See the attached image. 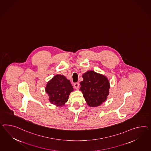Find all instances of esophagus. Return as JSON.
Segmentation results:
<instances>
[{
  "instance_id": "1",
  "label": "esophagus",
  "mask_w": 151,
  "mask_h": 151,
  "mask_svg": "<svg viewBox=\"0 0 151 151\" xmlns=\"http://www.w3.org/2000/svg\"><path fill=\"white\" fill-rule=\"evenodd\" d=\"M73 85L74 88L78 89V88H79V83H75Z\"/></svg>"
}]
</instances>
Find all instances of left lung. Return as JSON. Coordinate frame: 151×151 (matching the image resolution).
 <instances>
[{
    "label": "left lung",
    "instance_id": "obj_1",
    "mask_svg": "<svg viewBox=\"0 0 151 151\" xmlns=\"http://www.w3.org/2000/svg\"><path fill=\"white\" fill-rule=\"evenodd\" d=\"M81 89L87 104L90 107L100 105L109 95V83L104 76L90 70L83 74Z\"/></svg>",
    "mask_w": 151,
    "mask_h": 151
}]
</instances>
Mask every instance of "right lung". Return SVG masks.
Returning <instances> with one entry per match:
<instances>
[{
    "mask_svg": "<svg viewBox=\"0 0 151 151\" xmlns=\"http://www.w3.org/2000/svg\"><path fill=\"white\" fill-rule=\"evenodd\" d=\"M73 90L70 81L63 75H56L48 82L45 88L51 104L62 106L68 101L70 93Z\"/></svg>",
    "mask_w": 151,
    "mask_h": 151,
    "instance_id": "add662e5",
    "label": "right lung"
}]
</instances>
